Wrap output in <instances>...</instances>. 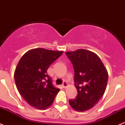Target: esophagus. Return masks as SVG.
<instances>
[{"label": "esophagus", "instance_id": "esophagus-1", "mask_svg": "<svg viewBox=\"0 0 125 125\" xmlns=\"http://www.w3.org/2000/svg\"><path fill=\"white\" fill-rule=\"evenodd\" d=\"M62 87L65 88H65H66V87L68 86V83H67L66 81H64L63 83L62 84Z\"/></svg>", "mask_w": 125, "mask_h": 125}]
</instances>
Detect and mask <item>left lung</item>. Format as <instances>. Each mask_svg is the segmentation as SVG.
Returning a JSON list of instances; mask_svg holds the SVG:
<instances>
[{
	"label": "left lung",
	"instance_id": "obj_1",
	"mask_svg": "<svg viewBox=\"0 0 125 125\" xmlns=\"http://www.w3.org/2000/svg\"><path fill=\"white\" fill-rule=\"evenodd\" d=\"M74 69L75 99L69 103L77 111H85L93 108L103 96L107 87V71L101 60L94 52L84 49L65 52Z\"/></svg>",
	"mask_w": 125,
	"mask_h": 125
}]
</instances>
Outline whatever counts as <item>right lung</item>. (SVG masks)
Masks as SVG:
<instances>
[{
	"mask_svg": "<svg viewBox=\"0 0 125 125\" xmlns=\"http://www.w3.org/2000/svg\"><path fill=\"white\" fill-rule=\"evenodd\" d=\"M62 53L35 48L26 52L18 63L14 73L15 84L23 99L31 107L45 110L53 103L60 89L52 85L47 69Z\"/></svg>",
	"mask_w": 125,
	"mask_h": 125,
	"instance_id": "1",
	"label": "right lung"
}]
</instances>
